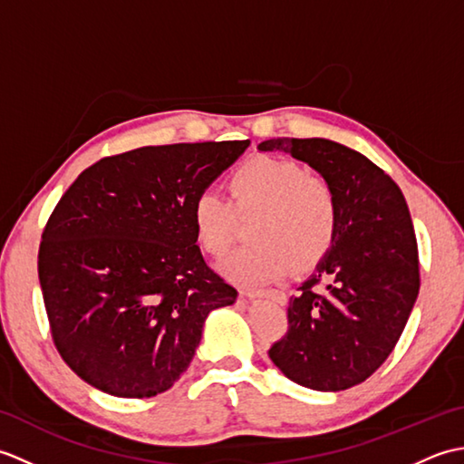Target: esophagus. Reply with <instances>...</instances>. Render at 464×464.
I'll use <instances>...</instances> for the list:
<instances>
[{
	"label": "esophagus",
	"instance_id": "esophagus-1",
	"mask_svg": "<svg viewBox=\"0 0 464 464\" xmlns=\"http://www.w3.org/2000/svg\"><path fill=\"white\" fill-rule=\"evenodd\" d=\"M243 295H247L249 299H259V297H269L281 304L287 303V295L283 289H245Z\"/></svg>",
	"mask_w": 464,
	"mask_h": 464
}]
</instances>
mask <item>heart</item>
<instances>
[{
	"label": "heart",
	"instance_id": "obj_1",
	"mask_svg": "<svg viewBox=\"0 0 464 464\" xmlns=\"http://www.w3.org/2000/svg\"><path fill=\"white\" fill-rule=\"evenodd\" d=\"M227 191H201L191 207L197 243L221 257L237 237L241 221L253 243L233 251L221 271L245 285L277 279L293 265L319 261L339 229V195L323 175L283 157H255L227 177Z\"/></svg>",
	"mask_w": 464,
	"mask_h": 464
}]
</instances>
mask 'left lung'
<instances>
[{
	"label": "left lung",
	"mask_w": 464,
	"mask_h": 464,
	"mask_svg": "<svg viewBox=\"0 0 464 464\" xmlns=\"http://www.w3.org/2000/svg\"><path fill=\"white\" fill-rule=\"evenodd\" d=\"M259 151L309 163L333 183L341 205L331 249L289 299L287 333L269 357L301 387H354L387 361L419 295V247L405 197L381 167L341 143L277 137Z\"/></svg>",
	"instance_id": "left-lung-1"
}]
</instances>
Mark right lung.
<instances>
[{"label": "right lung", "mask_w": 464, "mask_h": 464, "mask_svg": "<svg viewBox=\"0 0 464 464\" xmlns=\"http://www.w3.org/2000/svg\"><path fill=\"white\" fill-rule=\"evenodd\" d=\"M245 141L140 147L77 177L44 227L37 273L57 353L123 399L171 389L203 323L237 299L205 263L191 207Z\"/></svg>", "instance_id": "right-lung-1"}]
</instances>
